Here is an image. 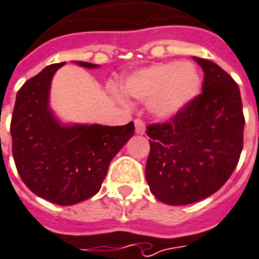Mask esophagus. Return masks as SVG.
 I'll use <instances>...</instances> for the list:
<instances>
[{"label": "esophagus", "instance_id": "obj_1", "mask_svg": "<svg viewBox=\"0 0 259 259\" xmlns=\"http://www.w3.org/2000/svg\"><path fill=\"white\" fill-rule=\"evenodd\" d=\"M134 124H135V133L140 134V135L145 134V122L142 119L137 118L134 121Z\"/></svg>", "mask_w": 259, "mask_h": 259}]
</instances>
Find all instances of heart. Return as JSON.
Instances as JSON below:
<instances>
[{
  "label": "heart",
  "mask_w": 259,
  "mask_h": 259,
  "mask_svg": "<svg viewBox=\"0 0 259 259\" xmlns=\"http://www.w3.org/2000/svg\"><path fill=\"white\" fill-rule=\"evenodd\" d=\"M121 89L128 97L148 101V111L155 118L169 121L200 96L201 76L190 62L158 63L128 74Z\"/></svg>",
  "instance_id": "heart-1"
}]
</instances>
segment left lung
Returning a JSON list of instances; mask_svg holds the SVG:
<instances>
[{
  "instance_id": "left-lung-1",
  "label": "left lung",
  "mask_w": 259,
  "mask_h": 259,
  "mask_svg": "<svg viewBox=\"0 0 259 259\" xmlns=\"http://www.w3.org/2000/svg\"><path fill=\"white\" fill-rule=\"evenodd\" d=\"M204 73L203 93L179 117L148 126L145 178L162 203L183 206L215 193L234 172L242 151L240 89L214 62L193 56Z\"/></svg>"
}]
</instances>
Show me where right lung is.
Masks as SVG:
<instances>
[{"instance_id":"obj_1","label":"right lung","mask_w":259,"mask_h":259,"mask_svg":"<svg viewBox=\"0 0 259 259\" xmlns=\"http://www.w3.org/2000/svg\"><path fill=\"white\" fill-rule=\"evenodd\" d=\"M56 63L29 78L17 94L11 119L12 155L18 174L33 193L60 206H72L97 193L111 159L135 133L121 126L65 124L49 106ZM85 69L99 65L76 62Z\"/></svg>"}]
</instances>
